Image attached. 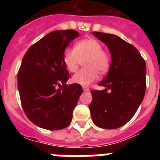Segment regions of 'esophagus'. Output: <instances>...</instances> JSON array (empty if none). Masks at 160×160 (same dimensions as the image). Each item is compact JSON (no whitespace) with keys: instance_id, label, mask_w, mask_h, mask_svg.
I'll return each instance as SVG.
<instances>
[{"instance_id":"34e87169","label":"esophagus","mask_w":160,"mask_h":160,"mask_svg":"<svg viewBox=\"0 0 160 160\" xmlns=\"http://www.w3.org/2000/svg\"><path fill=\"white\" fill-rule=\"evenodd\" d=\"M82 90H83V91H86V92H87V91H89V90H90V89L87 87H83Z\"/></svg>"}]
</instances>
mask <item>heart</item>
<instances>
[{
  "mask_svg": "<svg viewBox=\"0 0 160 160\" xmlns=\"http://www.w3.org/2000/svg\"><path fill=\"white\" fill-rule=\"evenodd\" d=\"M84 61L85 68L79 70L72 78V82L81 86H88L95 81L98 73H104L111 63L110 54L102 49V45L94 38L79 41L74 49L68 48L63 53V63L69 72L73 73Z\"/></svg>",
  "mask_w": 160,
  "mask_h": 160,
  "instance_id": "b5f03b06",
  "label": "heart"
}]
</instances>
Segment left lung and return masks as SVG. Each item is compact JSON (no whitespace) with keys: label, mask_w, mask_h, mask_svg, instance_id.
Segmentation results:
<instances>
[{"label":"left lung","mask_w":160,"mask_h":160,"mask_svg":"<svg viewBox=\"0 0 160 160\" xmlns=\"http://www.w3.org/2000/svg\"><path fill=\"white\" fill-rule=\"evenodd\" d=\"M111 53V67L99 86L91 90L89 106L93 122L104 129H116L132 118L146 91V63L134 46L114 34L93 32ZM111 90L108 93L107 90Z\"/></svg>","instance_id":"1"}]
</instances>
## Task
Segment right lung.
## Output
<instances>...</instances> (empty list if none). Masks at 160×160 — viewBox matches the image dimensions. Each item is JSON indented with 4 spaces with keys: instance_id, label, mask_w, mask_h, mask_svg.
<instances>
[{
    "instance_id": "1",
    "label": "right lung",
    "mask_w": 160,
    "mask_h": 160,
    "mask_svg": "<svg viewBox=\"0 0 160 160\" xmlns=\"http://www.w3.org/2000/svg\"><path fill=\"white\" fill-rule=\"evenodd\" d=\"M79 33L73 29L49 32L29 47L18 73V90L25 115L39 128L56 131L71 122L73 111L82 93L70 78L63 53Z\"/></svg>"
}]
</instances>
